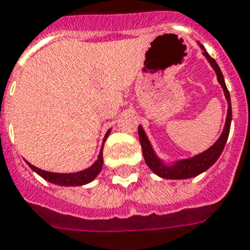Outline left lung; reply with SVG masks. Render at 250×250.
Returning <instances> with one entry per match:
<instances>
[{"label":"left lung","mask_w":250,"mask_h":250,"mask_svg":"<svg viewBox=\"0 0 250 250\" xmlns=\"http://www.w3.org/2000/svg\"><path fill=\"white\" fill-rule=\"evenodd\" d=\"M200 47H202L203 50V55L208 59V62H210L212 68L214 69V72H216L217 74V78H218V82L221 83V86L224 88L227 104H229L225 128L220 139L216 141V144L213 146H210L209 149L206 150L204 153L195 155V157L190 158V159L180 160L177 163H174L173 166H166V164H163L159 159H158V157L155 155V153H154L153 147L150 145L149 140L146 137L143 127L139 125V137L141 147H143L144 159H145L146 164L149 166V168L154 172V173L163 178H169V180H184V178L195 177V176L200 174L202 172L207 171L208 168L212 167L213 164L216 163V160L218 159L221 154H222L225 145H226L227 137H229V133H230L231 118H232L230 93H229V90H227L224 76H222V72H221L220 66H218V64L216 62V60L213 58H210L209 55H208V52L206 51V48L203 47V44H200Z\"/></svg>","instance_id":"8db88e82"}]
</instances>
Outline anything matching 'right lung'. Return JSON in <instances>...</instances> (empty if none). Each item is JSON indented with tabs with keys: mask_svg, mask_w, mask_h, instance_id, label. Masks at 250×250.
Returning <instances> with one entry per match:
<instances>
[{
	"mask_svg": "<svg viewBox=\"0 0 250 250\" xmlns=\"http://www.w3.org/2000/svg\"><path fill=\"white\" fill-rule=\"evenodd\" d=\"M110 133V129L106 132V135L104 137V141L107 139V136ZM104 146V144H103ZM103 147H101V151L99 154V158L95 163L91 166L90 168H87L84 171H81V172H77V173H54V172H47V171H42L40 168L34 167L32 166L30 163H28L34 172H37L40 174L41 177L44 178V180H47L48 182H52V184H56V185H62V186H81V185H84V184H88L93 180V178L96 177L97 174L100 173L101 168H103Z\"/></svg>",
	"mask_w": 250,
	"mask_h": 250,
	"instance_id": "obj_1",
	"label": "right lung"
}]
</instances>
